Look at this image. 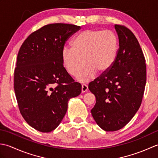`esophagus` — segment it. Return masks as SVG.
I'll list each match as a JSON object with an SVG mask.
<instances>
[{
    "label": "esophagus",
    "instance_id": "esophagus-1",
    "mask_svg": "<svg viewBox=\"0 0 158 158\" xmlns=\"http://www.w3.org/2000/svg\"><path fill=\"white\" fill-rule=\"evenodd\" d=\"M88 85H85V84H82V86H81V92H82V93L87 92V91H88Z\"/></svg>",
    "mask_w": 158,
    "mask_h": 158
}]
</instances>
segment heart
I'll use <instances>...</instances> for the list:
<instances>
[{
  "instance_id": "b5f03b06",
  "label": "heart",
  "mask_w": 158,
  "mask_h": 158,
  "mask_svg": "<svg viewBox=\"0 0 158 158\" xmlns=\"http://www.w3.org/2000/svg\"><path fill=\"white\" fill-rule=\"evenodd\" d=\"M71 48L62 52V62L67 72L72 77L80 76V81H88L96 73L106 72L115 61L118 40L110 31L86 30L77 35L71 42Z\"/></svg>"
}]
</instances>
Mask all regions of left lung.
Instances as JSON below:
<instances>
[{
    "label": "left lung",
    "instance_id": "1",
    "mask_svg": "<svg viewBox=\"0 0 158 158\" xmlns=\"http://www.w3.org/2000/svg\"><path fill=\"white\" fill-rule=\"evenodd\" d=\"M115 28L119 38L115 61L88 85L96 100L92 115L107 132L122 128L135 116L147 80L145 58L138 40L125 26L115 24Z\"/></svg>",
    "mask_w": 158,
    "mask_h": 158
}]
</instances>
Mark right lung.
<instances>
[{
	"label": "right lung",
	"mask_w": 158,
	"mask_h": 158,
	"mask_svg": "<svg viewBox=\"0 0 158 158\" xmlns=\"http://www.w3.org/2000/svg\"><path fill=\"white\" fill-rule=\"evenodd\" d=\"M81 26L56 23L30 35L20 48L14 71V90L19 111L35 130L49 132L62 122L70 98L81 85L63 66L66 42Z\"/></svg>",
	"instance_id": "obj_1"
}]
</instances>
